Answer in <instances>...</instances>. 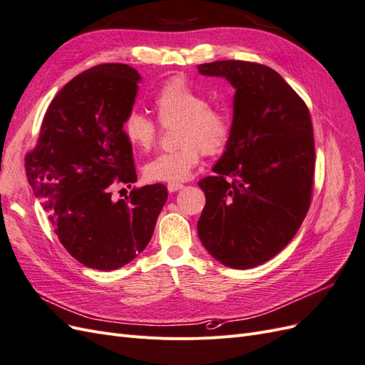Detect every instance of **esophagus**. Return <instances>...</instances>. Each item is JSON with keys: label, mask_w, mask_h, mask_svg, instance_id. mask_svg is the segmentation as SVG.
I'll list each match as a JSON object with an SVG mask.
<instances>
[{"label": "esophagus", "mask_w": 365, "mask_h": 365, "mask_svg": "<svg viewBox=\"0 0 365 365\" xmlns=\"http://www.w3.org/2000/svg\"><path fill=\"white\" fill-rule=\"evenodd\" d=\"M181 189H184V184H181V182H169L168 184V190L172 193V192H178V190H181Z\"/></svg>", "instance_id": "esophagus-1"}]
</instances>
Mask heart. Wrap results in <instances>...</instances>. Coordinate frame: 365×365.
I'll use <instances>...</instances> for the list:
<instances>
[{"mask_svg": "<svg viewBox=\"0 0 365 365\" xmlns=\"http://www.w3.org/2000/svg\"><path fill=\"white\" fill-rule=\"evenodd\" d=\"M158 121L172 126L178 148L161 152L145 165L150 181L178 182L189 178L202 152L215 155L222 152L233 134V115L224 105L208 103L205 93L181 77L165 82L153 97ZM123 134L129 145L138 150H149L157 143L160 126L155 120L130 113L123 123Z\"/></svg>", "mask_w": 365, "mask_h": 365, "instance_id": "heart-1", "label": "heart"}]
</instances>
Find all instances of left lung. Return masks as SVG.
<instances>
[{"mask_svg": "<svg viewBox=\"0 0 365 365\" xmlns=\"http://www.w3.org/2000/svg\"><path fill=\"white\" fill-rule=\"evenodd\" d=\"M204 76L233 85V134L213 176L197 185L205 207L197 235L225 267L248 269L289 244L311 205L315 145L306 103L267 65L217 61Z\"/></svg>", "mask_w": 365, "mask_h": 365, "instance_id": "8db88e82", "label": "left lung"}]
</instances>
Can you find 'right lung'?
I'll return each mask as SVG.
<instances>
[{
	"instance_id": "obj_1",
	"label": "right lung",
	"mask_w": 365,
	"mask_h": 365,
	"mask_svg": "<svg viewBox=\"0 0 365 365\" xmlns=\"http://www.w3.org/2000/svg\"><path fill=\"white\" fill-rule=\"evenodd\" d=\"M140 74L102 63L71 79L53 98L36 148L26 155L27 180L61 244L88 268L113 271L134 260L155 230L168 189H132L114 202V184L137 181L123 134Z\"/></svg>"
}]
</instances>
